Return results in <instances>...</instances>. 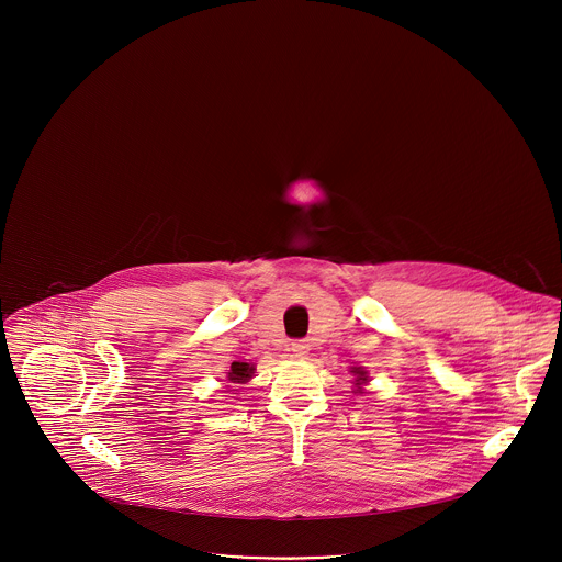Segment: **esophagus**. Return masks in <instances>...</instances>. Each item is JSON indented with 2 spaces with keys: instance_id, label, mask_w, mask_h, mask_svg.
<instances>
[{
  "instance_id": "34e87169",
  "label": "esophagus",
  "mask_w": 562,
  "mask_h": 562,
  "mask_svg": "<svg viewBox=\"0 0 562 562\" xmlns=\"http://www.w3.org/2000/svg\"><path fill=\"white\" fill-rule=\"evenodd\" d=\"M289 351L293 353L294 358H303V356H307L310 346L305 341H293V344H289Z\"/></svg>"
}]
</instances>
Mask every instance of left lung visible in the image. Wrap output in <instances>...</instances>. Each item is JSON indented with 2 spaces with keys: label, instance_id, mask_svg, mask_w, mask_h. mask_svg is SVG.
I'll list each match as a JSON object with an SVG mask.
<instances>
[{
  "label": "left lung",
  "instance_id": "left-lung-1",
  "mask_svg": "<svg viewBox=\"0 0 562 562\" xmlns=\"http://www.w3.org/2000/svg\"><path fill=\"white\" fill-rule=\"evenodd\" d=\"M351 373L353 374H358V379H356V385H362L359 383L360 380L363 381H367V371H362V367H353V369H351ZM356 392H360V394H362V390H356Z\"/></svg>",
  "mask_w": 562,
  "mask_h": 562
}]
</instances>
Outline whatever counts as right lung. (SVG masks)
<instances>
[{
	"instance_id": "add662e5",
	"label": "right lung",
	"mask_w": 562,
	"mask_h": 562,
	"mask_svg": "<svg viewBox=\"0 0 562 562\" xmlns=\"http://www.w3.org/2000/svg\"><path fill=\"white\" fill-rule=\"evenodd\" d=\"M252 373H255V367H250L248 362H232V371L227 373V376L234 383L232 387H240L248 379H252ZM234 392H238V390H234Z\"/></svg>"
}]
</instances>
